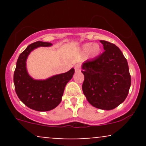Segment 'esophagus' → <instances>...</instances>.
I'll use <instances>...</instances> for the list:
<instances>
[{"mask_svg":"<svg viewBox=\"0 0 146 146\" xmlns=\"http://www.w3.org/2000/svg\"><path fill=\"white\" fill-rule=\"evenodd\" d=\"M80 66H80V64H76L75 65V71H80Z\"/></svg>","mask_w":146,"mask_h":146,"instance_id":"obj_1","label":"esophagus"}]
</instances>
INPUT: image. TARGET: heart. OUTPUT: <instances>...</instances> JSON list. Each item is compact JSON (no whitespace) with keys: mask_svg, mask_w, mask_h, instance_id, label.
<instances>
[{"mask_svg":"<svg viewBox=\"0 0 146 146\" xmlns=\"http://www.w3.org/2000/svg\"><path fill=\"white\" fill-rule=\"evenodd\" d=\"M83 50L85 53H88L89 52L90 56L95 57L100 53V48L98 44H93L92 43H87V44L84 45Z\"/></svg>","mask_w":146,"mask_h":146,"instance_id":"1","label":"heart"}]
</instances>
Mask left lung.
Here are the masks:
<instances>
[{
  "instance_id": "8db88e82",
  "label": "left lung",
  "mask_w": 146,
  "mask_h": 146,
  "mask_svg": "<svg viewBox=\"0 0 146 146\" xmlns=\"http://www.w3.org/2000/svg\"><path fill=\"white\" fill-rule=\"evenodd\" d=\"M105 50L82 65L83 93L95 108L112 110L126 98L131 84L128 62L115 44L100 40Z\"/></svg>"
}]
</instances>
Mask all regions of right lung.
<instances>
[{"label": "right lung", "instance_id": "1", "mask_svg": "<svg viewBox=\"0 0 146 146\" xmlns=\"http://www.w3.org/2000/svg\"><path fill=\"white\" fill-rule=\"evenodd\" d=\"M50 42L38 41L29 44L18 57L14 74L15 90L24 104L37 111H48L62 101L66 84L74 74V68L45 80H36L28 74L26 60L30 52L39 46H49Z\"/></svg>", "mask_w": 146, "mask_h": 146}]
</instances>
